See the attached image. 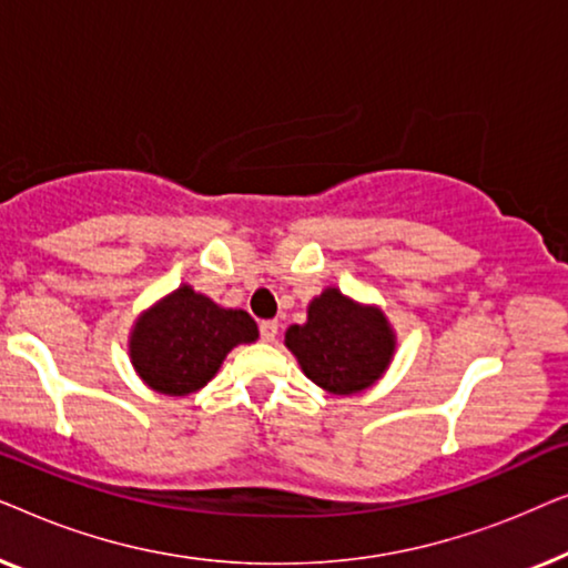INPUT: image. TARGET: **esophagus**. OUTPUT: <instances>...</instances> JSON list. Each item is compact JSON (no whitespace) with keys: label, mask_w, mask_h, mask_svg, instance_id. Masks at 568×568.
I'll return each mask as SVG.
<instances>
[{"label":"esophagus","mask_w":568,"mask_h":568,"mask_svg":"<svg viewBox=\"0 0 568 568\" xmlns=\"http://www.w3.org/2000/svg\"><path fill=\"white\" fill-rule=\"evenodd\" d=\"M276 333H278V323L276 321H263L261 323V338L271 344V341H276Z\"/></svg>","instance_id":"esophagus-1"}]
</instances>
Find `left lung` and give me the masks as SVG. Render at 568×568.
<instances>
[{
  "instance_id": "8db88e82",
  "label": "left lung",
  "mask_w": 568,
  "mask_h": 568,
  "mask_svg": "<svg viewBox=\"0 0 568 568\" xmlns=\"http://www.w3.org/2000/svg\"><path fill=\"white\" fill-rule=\"evenodd\" d=\"M286 346L315 385L348 395L369 387L390 364L395 341L385 315L338 290L310 302L307 323L286 331Z\"/></svg>"
}]
</instances>
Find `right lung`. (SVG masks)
Instances as JSON below:
<instances>
[{
  "label": "right lung",
  "instance_id": "1",
  "mask_svg": "<svg viewBox=\"0 0 568 568\" xmlns=\"http://www.w3.org/2000/svg\"><path fill=\"white\" fill-rule=\"evenodd\" d=\"M255 338L258 325L245 310H224L181 286L139 317L131 362L152 390L189 395L216 375L227 352Z\"/></svg>",
  "mask_w": 568,
  "mask_h": 568
}]
</instances>
